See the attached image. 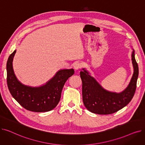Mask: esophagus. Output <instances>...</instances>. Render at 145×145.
Instances as JSON below:
<instances>
[{
    "mask_svg": "<svg viewBox=\"0 0 145 145\" xmlns=\"http://www.w3.org/2000/svg\"><path fill=\"white\" fill-rule=\"evenodd\" d=\"M81 66H82V64L80 62L75 63L74 64V65H73V67H74V69L76 71L80 69L81 68Z\"/></svg>",
    "mask_w": 145,
    "mask_h": 145,
    "instance_id": "34e87169",
    "label": "esophagus"
}]
</instances>
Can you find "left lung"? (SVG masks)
I'll return each mask as SVG.
<instances>
[{"mask_svg":"<svg viewBox=\"0 0 145 145\" xmlns=\"http://www.w3.org/2000/svg\"><path fill=\"white\" fill-rule=\"evenodd\" d=\"M133 67L132 77L126 88L121 92H110L104 89L85 68L80 72L82 82L83 102L90 112L99 115H109L115 113L126 106L133 98L139 75V67L132 52Z\"/></svg>","mask_w":145,"mask_h":145,"instance_id":"8db88e82","label":"left lung"}]
</instances>
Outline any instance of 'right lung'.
<instances>
[{
    "label": "right lung",
    "instance_id": "1",
    "mask_svg": "<svg viewBox=\"0 0 145 145\" xmlns=\"http://www.w3.org/2000/svg\"><path fill=\"white\" fill-rule=\"evenodd\" d=\"M16 50L9 56L6 65L7 83L13 97L26 109L35 112H48L57 105L65 82L74 74L73 69H60L45 84L32 87L22 83L13 68V60Z\"/></svg>",
    "mask_w": 145,
    "mask_h": 145
}]
</instances>
